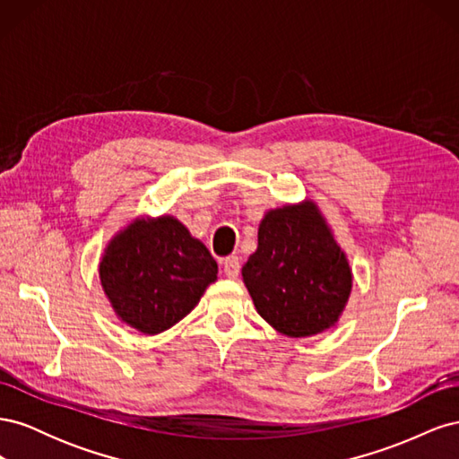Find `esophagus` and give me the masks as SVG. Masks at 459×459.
Segmentation results:
<instances>
[{
    "mask_svg": "<svg viewBox=\"0 0 459 459\" xmlns=\"http://www.w3.org/2000/svg\"><path fill=\"white\" fill-rule=\"evenodd\" d=\"M241 272V264L238 256H230L224 260V273L230 280H238V275Z\"/></svg>",
    "mask_w": 459,
    "mask_h": 459,
    "instance_id": "esophagus-1",
    "label": "esophagus"
}]
</instances>
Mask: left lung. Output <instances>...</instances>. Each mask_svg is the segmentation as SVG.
I'll use <instances>...</instances> for the list:
<instances>
[{
  "label": "left lung",
  "instance_id": "obj_1",
  "mask_svg": "<svg viewBox=\"0 0 459 459\" xmlns=\"http://www.w3.org/2000/svg\"><path fill=\"white\" fill-rule=\"evenodd\" d=\"M262 319L290 339L339 322L352 293V268L312 199L264 212L258 247L241 270Z\"/></svg>",
  "mask_w": 459,
  "mask_h": 459
}]
</instances>
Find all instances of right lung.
I'll list each match as a JSON object with an SVG mask.
<instances>
[{
  "instance_id": "add662e5",
  "label": "right lung",
  "mask_w": 459,
  "mask_h": 459,
  "mask_svg": "<svg viewBox=\"0 0 459 459\" xmlns=\"http://www.w3.org/2000/svg\"><path fill=\"white\" fill-rule=\"evenodd\" d=\"M97 272L115 316L143 335L176 325L218 280L212 255L172 214L128 221L107 243Z\"/></svg>"
}]
</instances>
